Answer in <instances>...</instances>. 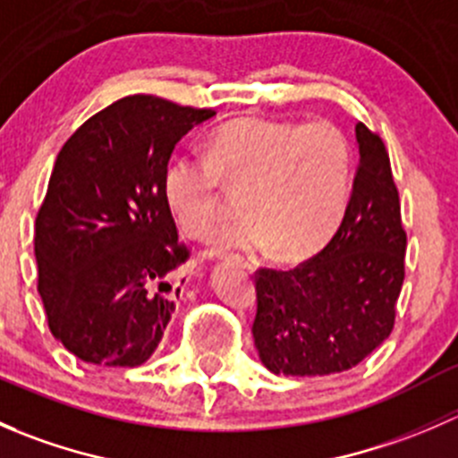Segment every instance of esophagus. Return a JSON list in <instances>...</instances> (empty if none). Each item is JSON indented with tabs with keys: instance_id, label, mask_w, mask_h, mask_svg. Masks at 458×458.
<instances>
[{
	"instance_id": "1",
	"label": "esophagus",
	"mask_w": 458,
	"mask_h": 458,
	"mask_svg": "<svg viewBox=\"0 0 458 458\" xmlns=\"http://www.w3.org/2000/svg\"><path fill=\"white\" fill-rule=\"evenodd\" d=\"M237 263H242L243 267H248V270H252V263L246 261V259H239V257H237Z\"/></svg>"
}]
</instances>
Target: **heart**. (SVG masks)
I'll return each mask as SVG.
<instances>
[{"label": "heart", "mask_w": 458, "mask_h": 458, "mask_svg": "<svg viewBox=\"0 0 458 458\" xmlns=\"http://www.w3.org/2000/svg\"><path fill=\"white\" fill-rule=\"evenodd\" d=\"M243 191L246 216L216 230L212 252L270 250L306 257L330 242L352 195V148L330 122L239 117L206 143V161L179 155L161 191L183 234L203 239L219 216L216 186Z\"/></svg>", "instance_id": "b5f03b06"}]
</instances>
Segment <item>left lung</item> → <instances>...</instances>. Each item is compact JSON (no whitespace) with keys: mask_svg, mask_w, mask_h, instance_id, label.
Masks as SVG:
<instances>
[{"mask_svg":"<svg viewBox=\"0 0 458 458\" xmlns=\"http://www.w3.org/2000/svg\"><path fill=\"white\" fill-rule=\"evenodd\" d=\"M359 165L335 237L294 270H259L255 348L285 377H326L361 363L390 336L403 285L405 233L386 146L354 126Z\"/></svg>","mask_w":458,"mask_h":458,"instance_id":"1","label":"left lung"}]
</instances>
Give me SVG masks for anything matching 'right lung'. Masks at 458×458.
Listing matches in <instances>:
<instances>
[{"label": "right lung", "mask_w": 458, "mask_h": 458, "mask_svg": "<svg viewBox=\"0 0 458 458\" xmlns=\"http://www.w3.org/2000/svg\"><path fill=\"white\" fill-rule=\"evenodd\" d=\"M212 117L131 95L92 114L59 150L35 257L50 332L81 361L135 368L159 345L182 290L170 275L188 257L161 179L182 137Z\"/></svg>", "instance_id": "right-lung-1"}]
</instances>
